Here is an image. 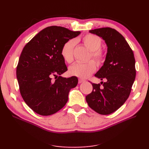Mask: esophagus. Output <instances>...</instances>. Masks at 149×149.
I'll return each instance as SVG.
<instances>
[{
    "label": "esophagus",
    "instance_id": "esophagus-1",
    "mask_svg": "<svg viewBox=\"0 0 149 149\" xmlns=\"http://www.w3.org/2000/svg\"><path fill=\"white\" fill-rule=\"evenodd\" d=\"M83 82H84V79H79V80H78V83H79V84H80V83H83Z\"/></svg>",
    "mask_w": 149,
    "mask_h": 149
}]
</instances>
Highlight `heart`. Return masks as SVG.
<instances>
[{"label":"heart","mask_w":149,"mask_h":149,"mask_svg":"<svg viewBox=\"0 0 149 149\" xmlns=\"http://www.w3.org/2000/svg\"><path fill=\"white\" fill-rule=\"evenodd\" d=\"M84 45L89 51L91 55L89 59L93 58L98 65H101L104 61V55L100 49L102 45V40L100 37L93 34H86L82 38ZM75 46L74 40H70L64 43L61 49V55L64 60L68 63L73 61V49ZM96 69V63L93 60L86 63H75L69 69L68 73L71 76L79 78H86L95 71Z\"/></svg>","instance_id":"obj_1"}]
</instances>
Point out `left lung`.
<instances>
[{"label":"left lung","instance_id":"obj_1","mask_svg":"<svg viewBox=\"0 0 149 149\" xmlns=\"http://www.w3.org/2000/svg\"><path fill=\"white\" fill-rule=\"evenodd\" d=\"M105 41L107 47L106 59L96 77L106 81L93 83V91L86 96L88 106L102 115L118 110L127 100L136 78L134 53L124 37L109 27L89 30Z\"/></svg>","mask_w":149,"mask_h":149}]
</instances>
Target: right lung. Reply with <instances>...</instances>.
<instances>
[{
	"mask_svg": "<svg viewBox=\"0 0 149 149\" xmlns=\"http://www.w3.org/2000/svg\"><path fill=\"white\" fill-rule=\"evenodd\" d=\"M81 33L62 26H51L36 35L24 48L17 67V78L22 97L36 113L49 116L63 107L76 76L63 78L68 70L61 55L64 43ZM56 76L53 81L51 77Z\"/></svg>",
	"mask_w": 149,
	"mask_h": 149,
	"instance_id": "right-lung-1",
	"label": "right lung"
}]
</instances>
